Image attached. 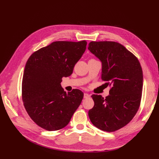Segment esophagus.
<instances>
[{
    "label": "esophagus",
    "mask_w": 159,
    "mask_h": 159,
    "mask_svg": "<svg viewBox=\"0 0 159 159\" xmlns=\"http://www.w3.org/2000/svg\"><path fill=\"white\" fill-rule=\"evenodd\" d=\"M84 98H89V95L88 93H85L84 94Z\"/></svg>",
    "instance_id": "esophagus-1"
}]
</instances>
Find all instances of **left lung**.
Masks as SVG:
<instances>
[{
  "label": "left lung",
  "mask_w": 159,
  "mask_h": 159,
  "mask_svg": "<svg viewBox=\"0 0 159 159\" xmlns=\"http://www.w3.org/2000/svg\"><path fill=\"white\" fill-rule=\"evenodd\" d=\"M88 50L102 64V79L111 86L105 99L92 95L94 106L88 112L97 128L113 132L131 121L140 106L143 75L137 57L115 42H91Z\"/></svg>",
  "instance_id": "obj_1"
}]
</instances>
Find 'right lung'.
Returning a JSON list of instances; mask_svg holds the SVG:
<instances>
[{
    "label": "right lung",
    "mask_w": 159,
    "mask_h": 159,
    "mask_svg": "<svg viewBox=\"0 0 159 159\" xmlns=\"http://www.w3.org/2000/svg\"><path fill=\"white\" fill-rule=\"evenodd\" d=\"M87 42L56 41L34 52L28 58L22 83V101L28 114L47 131L65 127L84 98L75 89L67 93L63 77L70 76L86 49Z\"/></svg>",
    "instance_id": "right-lung-1"
}]
</instances>
